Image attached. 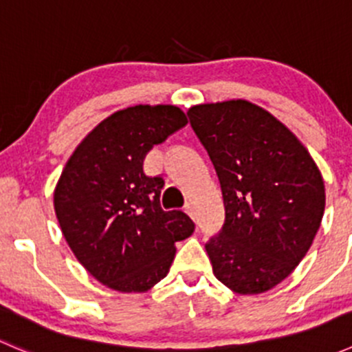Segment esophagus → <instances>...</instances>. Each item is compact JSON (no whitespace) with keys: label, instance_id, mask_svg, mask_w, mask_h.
<instances>
[{"label":"esophagus","instance_id":"obj_1","mask_svg":"<svg viewBox=\"0 0 352 352\" xmlns=\"http://www.w3.org/2000/svg\"><path fill=\"white\" fill-rule=\"evenodd\" d=\"M184 211H186L187 214H189L192 219L196 218V212H194V208H192V204H190V202H189V204H186V208H184Z\"/></svg>","mask_w":352,"mask_h":352}]
</instances>
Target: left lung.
<instances>
[{
    "label": "left lung",
    "mask_w": 352,
    "mask_h": 352,
    "mask_svg": "<svg viewBox=\"0 0 352 352\" xmlns=\"http://www.w3.org/2000/svg\"><path fill=\"white\" fill-rule=\"evenodd\" d=\"M187 116L225 204L223 228L206 243L212 272L233 293H265L296 269L320 228V170L281 120L252 102L194 105Z\"/></svg>",
    "instance_id": "1"
}]
</instances>
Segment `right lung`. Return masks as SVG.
Here are the masks:
<instances>
[{
    "label": "right lung",
    "mask_w": 352,
    "mask_h": 352,
    "mask_svg": "<svg viewBox=\"0 0 352 352\" xmlns=\"http://www.w3.org/2000/svg\"><path fill=\"white\" fill-rule=\"evenodd\" d=\"M187 124L175 105L117 110L73 151L54 189V211L67 245L97 281L120 293H144L162 281L175 243L192 235L182 211H163L162 177L143 162L155 144Z\"/></svg>",
    "instance_id": "add662e5"
}]
</instances>
